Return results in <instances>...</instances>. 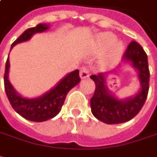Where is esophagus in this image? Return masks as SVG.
<instances>
[{
    "label": "esophagus",
    "mask_w": 157,
    "mask_h": 157,
    "mask_svg": "<svg viewBox=\"0 0 157 157\" xmlns=\"http://www.w3.org/2000/svg\"><path fill=\"white\" fill-rule=\"evenodd\" d=\"M89 76V70L86 67H82L80 70V77L82 79H85Z\"/></svg>",
    "instance_id": "34e87169"
}]
</instances>
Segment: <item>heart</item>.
Here are the masks:
<instances>
[{
    "label": "heart",
    "instance_id": "1",
    "mask_svg": "<svg viewBox=\"0 0 157 157\" xmlns=\"http://www.w3.org/2000/svg\"><path fill=\"white\" fill-rule=\"evenodd\" d=\"M94 50L96 54H102V61L108 63L116 61L124 52L122 43L116 41V38L111 33H102L94 41Z\"/></svg>",
    "mask_w": 157,
    "mask_h": 157
}]
</instances>
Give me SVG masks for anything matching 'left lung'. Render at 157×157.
<instances>
[{"mask_svg":"<svg viewBox=\"0 0 157 157\" xmlns=\"http://www.w3.org/2000/svg\"><path fill=\"white\" fill-rule=\"evenodd\" d=\"M124 59L130 62L138 72L141 89L135 96L119 100L108 91L105 85L107 73L93 75L90 78L95 83V91L90 100L93 115L108 124L127 122L140 112L149 92L150 70L148 56L141 45L136 41L129 44Z\"/></svg>","mask_w":157,"mask_h":157,"instance_id":"left-lung-1","label":"left lung"}]
</instances>
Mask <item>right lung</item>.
Listing matches in <instances>:
<instances>
[{"instance_id": "obj_1", "label": "right lung", "mask_w": 157, "mask_h": 157, "mask_svg": "<svg viewBox=\"0 0 157 157\" xmlns=\"http://www.w3.org/2000/svg\"><path fill=\"white\" fill-rule=\"evenodd\" d=\"M49 27L50 25L47 24H38L35 27L25 30L12 44L11 49L17 44L29 40L33 34L44 32L49 29ZM9 66L10 63L7 57L4 74V87L8 101L17 113H19L25 119L34 122L46 121L58 114L63 105L67 94L81 81V78L79 76V70H75L70 72V74L66 75L65 77L57 83L56 87H53L49 92L43 94L42 96L35 99H27L22 97L16 92L15 89L9 82Z\"/></svg>"}]
</instances>
